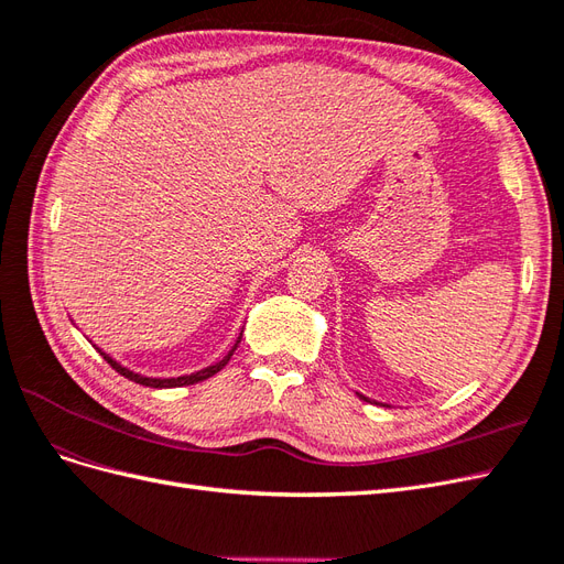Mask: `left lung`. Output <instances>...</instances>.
<instances>
[{"label":"left lung","instance_id":"1","mask_svg":"<svg viewBox=\"0 0 564 564\" xmlns=\"http://www.w3.org/2000/svg\"><path fill=\"white\" fill-rule=\"evenodd\" d=\"M360 398H362V400H365V402H371V400H369V398H365V395H360Z\"/></svg>","mask_w":564,"mask_h":564}]
</instances>
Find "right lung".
<instances>
[{
	"label": "right lung",
	"instance_id": "add662e5",
	"mask_svg": "<svg viewBox=\"0 0 564 564\" xmlns=\"http://www.w3.org/2000/svg\"><path fill=\"white\" fill-rule=\"evenodd\" d=\"M240 346V340H237V344L232 346V350L224 357V360L220 362H216V365H212V367H207V369H202V371H195V373H191V377H178V379H148V377H141V373H133V371H129L127 367H122V365H117L112 357H108L104 350H98L100 355H104V360L115 369V371H119L122 373L124 379H129V381H135V383H141V386H148V388H178V386H191V383H197V381H204V379H209V377H214L216 371H220L224 369L226 365H228V360L232 357V352H235V348Z\"/></svg>",
	"mask_w": 564,
	"mask_h": 564
}]
</instances>
